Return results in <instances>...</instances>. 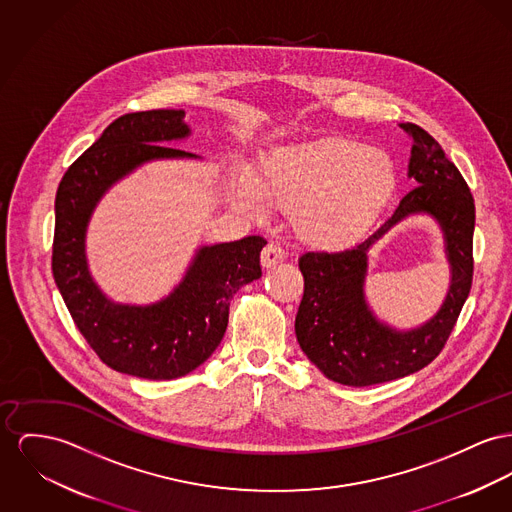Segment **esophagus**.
<instances>
[{"label":"esophagus","instance_id":"esophagus-1","mask_svg":"<svg viewBox=\"0 0 512 512\" xmlns=\"http://www.w3.org/2000/svg\"><path fill=\"white\" fill-rule=\"evenodd\" d=\"M285 258H287L285 248H283V246H279V244H275V242H270V244H266V246H264L262 256H260V262H262V266H264V268H272L275 264L283 262Z\"/></svg>","mask_w":512,"mask_h":512}]
</instances>
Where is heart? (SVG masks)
<instances>
[{
  "mask_svg": "<svg viewBox=\"0 0 512 512\" xmlns=\"http://www.w3.org/2000/svg\"><path fill=\"white\" fill-rule=\"evenodd\" d=\"M396 190L388 153L355 139L320 137L277 147L258 178H240L235 198L252 211L268 200L291 209L297 235L320 248H343L361 239Z\"/></svg>",
  "mask_w": 512,
  "mask_h": 512,
  "instance_id": "obj_1",
  "label": "heart"
}]
</instances>
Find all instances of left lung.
Here are the masks:
<instances>
[{
	"label": "left lung",
	"instance_id": "obj_1",
	"mask_svg": "<svg viewBox=\"0 0 512 512\" xmlns=\"http://www.w3.org/2000/svg\"><path fill=\"white\" fill-rule=\"evenodd\" d=\"M411 137L408 176L415 188L396 211L359 244L341 252H305L299 268L305 293L295 318V334L320 373L345 386H373L413 375L444 347L472 289L474 198L443 147L415 124H400ZM411 214H429L440 225L451 283L435 317L411 331L382 323L368 307L364 281L368 250L394 224Z\"/></svg>",
	"mask_w": 512,
	"mask_h": 512
}]
</instances>
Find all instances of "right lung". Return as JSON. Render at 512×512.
I'll return each instance as SVG.
<instances>
[{
	"label": "right lung",
	"mask_w": 512,
	"mask_h": 512,
	"mask_svg": "<svg viewBox=\"0 0 512 512\" xmlns=\"http://www.w3.org/2000/svg\"><path fill=\"white\" fill-rule=\"evenodd\" d=\"M184 110L132 112L114 120L69 167L56 194L52 272L69 314L110 369L171 380L198 369L223 340L229 305L262 275V237L200 246L182 281L151 305L108 299L89 272L85 240L104 194L141 165L198 159L169 143L190 136Z\"/></svg>",
	"instance_id": "obj_1"
}]
</instances>
